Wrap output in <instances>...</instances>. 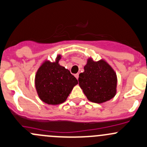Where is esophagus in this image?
<instances>
[{
  "label": "esophagus",
  "instance_id": "esophagus-1",
  "mask_svg": "<svg viewBox=\"0 0 147 147\" xmlns=\"http://www.w3.org/2000/svg\"><path fill=\"white\" fill-rule=\"evenodd\" d=\"M75 78H76L77 79H78V78H79V74H78V73L75 74Z\"/></svg>",
  "mask_w": 147,
  "mask_h": 147
}]
</instances>
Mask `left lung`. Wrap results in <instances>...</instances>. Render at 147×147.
Instances as JSON below:
<instances>
[{
    "label": "left lung",
    "instance_id": "obj_1",
    "mask_svg": "<svg viewBox=\"0 0 147 147\" xmlns=\"http://www.w3.org/2000/svg\"><path fill=\"white\" fill-rule=\"evenodd\" d=\"M84 71L79 75V85L89 101L103 103L113 98L117 93V75L104 59L94 61L89 58Z\"/></svg>",
    "mask_w": 147,
    "mask_h": 147
}]
</instances>
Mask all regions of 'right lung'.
I'll return each mask as SVG.
<instances>
[{
  "label": "right lung",
  "instance_id": "right-lung-1",
  "mask_svg": "<svg viewBox=\"0 0 147 147\" xmlns=\"http://www.w3.org/2000/svg\"><path fill=\"white\" fill-rule=\"evenodd\" d=\"M62 55H58L55 62L45 60L35 75V88L38 97L49 105L64 103L78 81L67 69L59 64Z\"/></svg>",
  "mask_w": 147,
  "mask_h": 147
}]
</instances>
